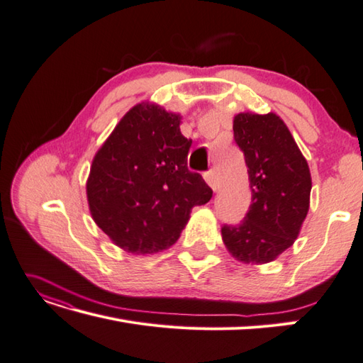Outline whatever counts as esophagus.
Listing matches in <instances>:
<instances>
[{"mask_svg":"<svg viewBox=\"0 0 363 363\" xmlns=\"http://www.w3.org/2000/svg\"><path fill=\"white\" fill-rule=\"evenodd\" d=\"M203 178H206L207 184L210 185L213 190H215V191L219 190V179H218V173H216L215 169L206 172V174H203Z\"/></svg>","mask_w":363,"mask_h":363,"instance_id":"1","label":"esophagus"}]
</instances>
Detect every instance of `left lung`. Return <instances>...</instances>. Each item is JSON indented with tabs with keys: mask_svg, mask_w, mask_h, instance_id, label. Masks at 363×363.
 <instances>
[{
	"mask_svg": "<svg viewBox=\"0 0 363 363\" xmlns=\"http://www.w3.org/2000/svg\"><path fill=\"white\" fill-rule=\"evenodd\" d=\"M235 141L244 152L252 206L238 225L222 227L228 252L245 264H267L290 248L310 208L308 164L274 113H239Z\"/></svg>",
	"mask_w": 363,
	"mask_h": 363,
	"instance_id": "left-lung-1",
	"label": "left lung"
}]
</instances>
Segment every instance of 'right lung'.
I'll return each instance as SVG.
<instances>
[{
	"mask_svg": "<svg viewBox=\"0 0 363 363\" xmlns=\"http://www.w3.org/2000/svg\"><path fill=\"white\" fill-rule=\"evenodd\" d=\"M181 116L143 102L119 121L93 157L87 201L93 220L128 253L150 255L173 245L191 208L213 190L190 172L191 139Z\"/></svg>",
	"mask_w": 363,
	"mask_h": 363,
	"instance_id": "1",
	"label": "right lung"
}]
</instances>
